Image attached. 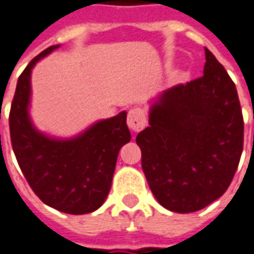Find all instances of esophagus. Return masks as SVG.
<instances>
[{
    "label": "esophagus",
    "mask_w": 254,
    "mask_h": 254,
    "mask_svg": "<svg viewBox=\"0 0 254 254\" xmlns=\"http://www.w3.org/2000/svg\"><path fill=\"white\" fill-rule=\"evenodd\" d=\"M127 127L132 132H140L145 127V114L141 109H132L127 113Z\"/></svg>",
    "instance_id": "obj_1"
}]
</instances>
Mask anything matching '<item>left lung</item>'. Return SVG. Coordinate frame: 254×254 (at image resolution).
<instances>
[{"label":"left lung","mask_w":254,"mask_h":254,"mask_svg":"<svg viewBox=\"0 0 254 254\" xmlns=\"http://www.w3.org/2000/svg\"><path fill=\"white\" fill-rule=\"evenodd\" d=\"M203 75L170 88L137 134L141 168L157 201L177 213L206 207L224 194L244 150L235 84L205 48Z\"/></svg>","instance_id":"left-lung-1"}]
</instances>
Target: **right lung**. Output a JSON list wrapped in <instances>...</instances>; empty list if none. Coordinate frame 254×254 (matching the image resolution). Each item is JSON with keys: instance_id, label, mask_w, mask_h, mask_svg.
<instances>
[{"instance_id": "add662e5", "label": "right lung", "mask_w": 254, "mask_h": 254, "mask_svg": "<svg viewBox=\"0 0 254 254\" xmlns=\"http://www.w3.org/2000/svg\"><path fill=\"white\" fill-rule=\"evenodd\" d=\"M58 48L49 47L35 56L17 79L9 113L10 143L28 186L41 201L64 213L85 214L106 201L118 152L130 140V132L125 111L70 140L51 139L35 130L27 111L31 68Z\"/></svg>"}]
</instances>
